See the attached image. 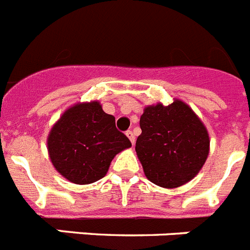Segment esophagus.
<instances>
[{
  "label": "esophagus",
  "instance_id": "1",
  "mask_svg": "<svg viewBox=\"0 0 250 250\" xmlns=\"http://www.w3.org/2000/svg\"><path fill=\"white\" fill-rule=\"evenodd\" d=\"M125 136L129 138V141L132 142V145H135V135H133V132L127 131V132H125Z\"/></svg>",
  "mask_w": 250,
  "mask_h": 250
}]
</instances>
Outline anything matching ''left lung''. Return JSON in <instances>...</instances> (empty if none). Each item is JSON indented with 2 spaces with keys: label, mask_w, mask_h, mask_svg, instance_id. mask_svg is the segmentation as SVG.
<instances>
[{
  "label": "left lung",
  "mask_w": 250,
  "mask_h": 250,
  "mask_svg": "<svg viewBox=\"0 0 250 250\" xmlns=\"http://www.w3.org/2000/svg\"><path fill=\"white\" fill-rule=\"evenodd\" d=\"M142 133L136 152L150 182L163 188H178L196 177L206 163L209 137L206 127L186 103L174 99L144 109Z\"/></svg>",
  "instance_id": "left-lung-1"
}]
</instances>
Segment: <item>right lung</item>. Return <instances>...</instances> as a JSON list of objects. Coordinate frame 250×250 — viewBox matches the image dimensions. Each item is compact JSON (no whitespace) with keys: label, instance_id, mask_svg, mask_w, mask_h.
Segmentation results:
<instances>
[{"label":"right lung","instance_id":"1","mask_svg":"<svg viewBox=\"0 0 250 250\" xmlns=\"http://www.w3.org/2000/svg\"><path fill=\"white\" fill-rule=\"evenodd\" d=\"M47 145L56 170L75 184L105 177L115 155L132 146L99 102L77 103L67 109L50 129Z\"/></svg>","mask_w":250,"mask_h":250}]
</instances>
